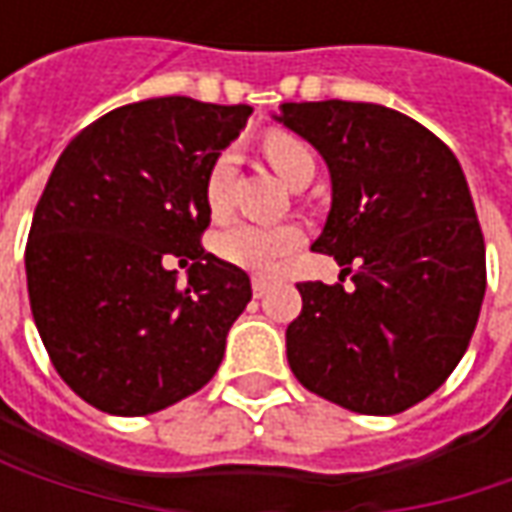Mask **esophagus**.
I'll return each mask as SVG.
<instances>
[{
  "label": "esophagus",
  "mask_w": 512,
  "mask_h": 512,
  "mask_svg": "<svg viewBox=\"0 0 512 512\" xmlns=\"http://www.w3.org/2000/svg\"><path fill=\"white\" fill-rule=\"evenodd\" d=\"M250 287H253V296H256V299H262L267 290V279L265 276H253V279H250Z\"/></svg>",
  "instance_id": "esophagus-1"
}]
</instances>
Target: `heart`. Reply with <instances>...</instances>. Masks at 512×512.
I'll return each instance as SVG.
<instances>
[{"label": "heart", "mask_w": 512, "mask_h": 512, "mask_svg": "<svg viewBox=\"0 0 512 512\" xmlns=\"http://www.w3.org/2000/svg\"><path fill=\"white\" fill-rule=\"evenodd\" d=\"M262 153L279 176L296 182L302 173L313 170V153L305 142L285 130H270L262 139ZM230 179H233V159L230 153L213 156L205 170V205L213 216H225L230 207ZM302 245V230L290 222L279 225H259V222H230L213 233V253L233 267L265 273Z\"/></svg>", "instance_id": "heart-1"}]
</instances>
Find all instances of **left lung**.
Returning a JSON list of instances; mask_svg holds the SVG:
<instances>
[{"mask_svg": "<svg viewBox=\"0 0 512 512\" xmlns=\"http://www.w3.org/2000/svg\"><path fill=\"white\" fill-rule=\"evenodd\" d=\"M279 110L330 168L333 205L313 250L342 267L336 285H296L290 370L353 413H402L447 382L482 310L484 236L462 168L399 110L342 99Z\"/></svg>", "mask_w": 512, "mask_h": 512, "instance_id": "obj_1", "label": "left lung"}]
</instances>
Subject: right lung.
Listing matches in <instances>:
<instances>
[{"mask_svg":"<svg viewBox=\"0 0 512 512\" xmlns=\"http://www.w3.org/2000/svg\"><path fill=\"white\" fill-rule=\"evenodd\" d=\"M250 110L133 102L82 130L50 173L25 247L30 310L56 373L96 410L159 413L219 370L253 290L202 247V182Z\"/></svg>","mask_w":512,"mask_h":512,"instance_id":"add662e5","label":"right lung"}]
</instances>
